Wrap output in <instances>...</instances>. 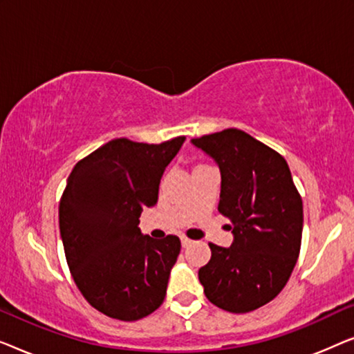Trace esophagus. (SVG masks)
Here are the masks:
<instances>
[{"instance_id": "esophagus-1", "label": "esophagus", "mask_w": 354, "mask_h": 354, "mask_svg": "<svg viewBox=\"0 0 354 354\" xmlns=\"http://www.w3.org/2000/svg\"><path fill=\"white\" fill-rule=\"evenodd\" d=\"M190 245H193V240H190L188 236L183 235L182 236V246H183V248H187V246H190Z\"/></svg>"}]
</instances>
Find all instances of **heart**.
Returning <instances> with one entry per match:
<instances>
[{
  "instance_id": "obj_1",
  "label": "heart",
  "mask_w": 354,
  "mask_h": 354,
  "mask_svg": "<svg viewBox=\"0 0 354 354\" xmlns=\"http://www.w3.org/2000/svg\"><path fill=\"white\" fill-rule=\"evenodd\" d=\"M198 166H203V164H198ZM198 166H195V167H198Z\"/></svg>"
}]
</instances>
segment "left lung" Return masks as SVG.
Returning <instances> with one entry per match:
<instances>
[{"mask_svg":"<svg viewBox=\"0 0 354 354\" xmlns=\"http://www.w3.org/2000/svg\"><path fill=\"white\" fill-rule=\"evenodd\" d=\"M219 164L217 209L230 221V248L209 243L211 259L198 272L214 306L241 314L277 297L301 248L303 201L282 154L240 129L193 138Z\"/></svg>","mask_w":354,"mask_h":354,"instance_id":"obj_1","label":"left lung"}]
</instances>
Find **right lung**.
Instances as JSON below:
<instances>
[{"label": "right lung", "instance_id": "1", "mask_svg": "<svg viewBox=\"0 0 354 354\" xmlns=\"http://www.w3.org/2000/svg\"><path fill=\"white\" fill-rule=\"evenodd\" d=\"M183 140H111L80 159L67 178L59 201L67 266L84 298L108 317L138 321L166 298L180 240L142 235L138 217L156 205L164 169Z\"/></svg>", "mask_w": 354, "mask_h": 354}]
</instances>
